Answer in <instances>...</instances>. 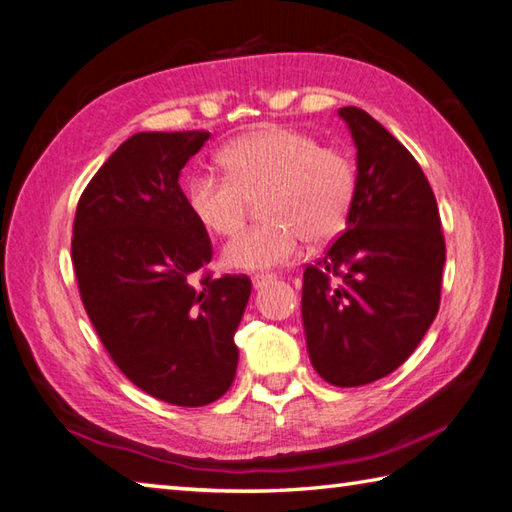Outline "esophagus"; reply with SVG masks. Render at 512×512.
Segmentation results:
<instances>
[{
  "instance_id": "34e87169",
  "label": "esophagus",
  "mask_w": 512,
  "mask_h": 512,
  "mask_svg": "<svg viewBox=\"0 0 512 512\" xmlns=\"http://www.w3.org/2000/svg\"><path fill=\"white\" fill-rule=\"evenodd\" d=\"M273 280H275L273 273H257V275H253V286L255 288H262V286H266L268 282H273Z\"/></svg>"
}]
</instances>
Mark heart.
<instances>
[{"mask_svg": "<svg viewBox=\"0 0 512 512\" xmlns=\"http://www.w3.org/2000/svg\"><path fill=\"white\" fill-rule=\"evenodd\" d=\"M228 176L199 170L190 176L185 199L199 224L215 235L241 228L250 203L262 196L264 224L239 232L224 248L235 271H266L311 244L340 235L356 199V167L338 150L320 147L313 136L288 127H262L239 136L221 152Z\"/></svg>", "mask_w": 512, "mask_h": 512, "instance_id": "b5f03b06", "label": "heart"}]
</instances>
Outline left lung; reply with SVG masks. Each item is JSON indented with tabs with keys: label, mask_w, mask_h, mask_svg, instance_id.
Masks as SVG:
<instances>
[{
	"label": "left lung",
	"mask_w": 512,
	"mask_h": 512,
	"mask_svg": "<svg viewBox=\"0 0 512 512\" xmlns=\"http://www.w3.org/2000/svg\"><path fill=\"white\" fill-rule=\"evenodd\" d=\"M356 145L347 230L306 266L302 324L313 369L336 387L385 378L412 356L441 300L445 241L421 165L358 107H342Z\"/></svg>",
	"instance_id": "obj_1"
}]
</instances>
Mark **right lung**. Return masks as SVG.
<instances>
[{"instance_id": "add662e5", "label": "right lung", "mask_w": 512, "mask_h": 512, "mask_svg": "<svg viewBox=\"0 0 512 512\" xmlns=\"http://www.w3.org/2000/svg\"><path fill=\"white\" fill-rule=\"evenodd\" d=\"M208 132L129 136L82 192L71 255L80 297L118 369L159 401L201 407L235 380L250 280L203 277L212 244L181 170Z\"/></svg>"}]
</instances>
